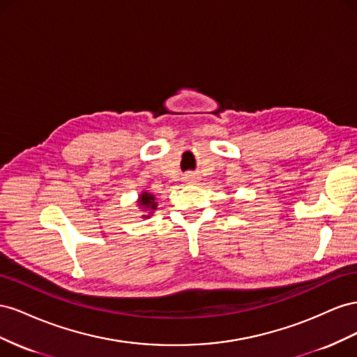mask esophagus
<instances>
[{
	"mask_svg": "<svg viewBox=\"0 0 357 357\" xmlns=\"http://www.w3.org/2000/svg\"><path fill=\"white\" fill-rule=\"evenodd\" d=\"M192 179H195V176H192L191 173H188V175H185V181H192Z\"/></svg>",
	"mask_w": 357,
	"mask_h": 357,
	"instance_id": "obj_1",
	"label": "esophagus"
}]
</instances>
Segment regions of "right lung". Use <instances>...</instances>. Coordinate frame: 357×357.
Here are the masks:
<instances>
[{
    "label": "right lung",
    "instance_id": "right-lung-1",
    "mask_svg": "<svg viewBox=\"0 0 357 357\" xmlns=\"http://www.w3.org/2000/svg\"><path fill=\"white\" fill-rule=\"evenodd\" d=\"M139 206L144 209V211H149V213H152V211L157 209V202L155 197L151 195V192L144 191L142 195L139 196ZM144 218H149V215H144Z\"/></svg>",
    "mask_w": 357,
    "mask_h": 357
}]
</instances>
